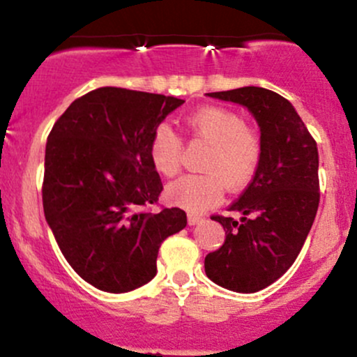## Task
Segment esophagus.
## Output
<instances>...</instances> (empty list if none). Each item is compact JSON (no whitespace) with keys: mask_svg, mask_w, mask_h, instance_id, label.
I'll use <instances>...</instances> for the list:
<instances>
[{"mask_svg":"<svg viewBox=\"0 0 357 357\" xmlns=\"http://www.w3.org/2000/svg\"><path fill=\"white\" fill-rule=\"evenodd\" d=\"M199 221H203L202 216L192 215V213H190V215H188V223H190V225H198Z\"/></svg>","mask_w":357,"mask_h":357,"instance_id":"esophagus-1","label":"esophagus"}]
</instances>
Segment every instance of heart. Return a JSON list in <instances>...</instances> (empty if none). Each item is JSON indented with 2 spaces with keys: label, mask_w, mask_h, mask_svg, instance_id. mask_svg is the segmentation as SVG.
Segmentation results:
<instances>
[{
  "label": "heart",
  "mask_w": 357,
  "mask_h": 357,
  "mask_svg": "<svg viewBox=\"0 0 357 357\" xmlns=\"http://www.w3.org/2000/svg\"><path fill=\"white\" fill-rule=\"evenodd\" d=\"M184 129L208 144L199 169L167 188V199L176 206L202 213L218 204L227 190L240 191L255 178L261 162V139L253 127L243 124L240 114L220 105H206L183 117ZM181 137L169 126L154 129L149 142V158L154 169L173 178L181 169Z\"/></svg>",
  "instance_id": "heart-1"
}]
</instances>
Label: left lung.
<instances>
[{"mask_svg":"<svg viewBox=\"0 0 357 357\" xmlns=\"http://www.w3.org/2000/svg\"><path fill=\"white\" fill-rule=\"evenodd\" d=\"M206 96L243 105L260 127V167L230 206L240 220L211 216L227 238L204 258L210 280L253 294L292 267L312 228L321 199L317 144L294 105L272 90L241 87Z\"/></svg>","mask_w":357,"mask_h":357,"instance_id":"8db88e82","label":"left lung"}]
</instances>
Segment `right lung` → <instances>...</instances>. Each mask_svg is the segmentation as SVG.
Wrapping results in <instances>:
<instances>
[{
	"mask_svg": "<svg viewBox=\"0 0 357 357\" xmlns=\"http://www.w3.org/2000/svg\"><path fill=\"white\" fill-rule=\"evenodd\" d=\"M181 104L100 87L73 100L48 134L45 218L70 267L104 292H130L153 280L161 243L186 227L179 208L146 210L162 191L151 137Z\"/></svg>",
	"mask_w": 357,
	"mask_h": 357,
	"instance_id": "right-lung-1",
	"label": "right lung"
}]
</instances>
